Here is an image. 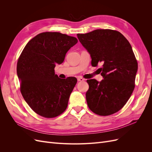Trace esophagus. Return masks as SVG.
<instances>
[{
  "label": "esophagus",
  "mask_w": 152,
  "mask_h": 152,
  "mask_svg": "<svg viewBox=\"0 0 152 152\" xmlns=\"http://www.w3.org/2000/svg\"><path fill=\"white\" fill-rule=\"evenodd\" d=\"M77 80L79 81V82H82V81H84V79H83V78H82V77H79L77 78Z\"/></svg>",
  "instance_id": "obj_1"
}]
</instances>
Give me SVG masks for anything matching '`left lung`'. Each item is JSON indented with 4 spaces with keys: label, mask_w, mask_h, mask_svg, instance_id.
I'll return each mask as SVG.
<instances>
[{
    "label": "left lung",
    "mask_w": 152,
    "mask_h": 152,
    "mask_svg": "<svg viewBox=\"0 0 152 152\" xmlns=\"http://www.w3.org/2000/svg\"><path fill=\"white\" fill-rule=\"evenodd\" d=\"M77 35L91 55L92 66L103 65L99 70L104 79L87 80L89 86L86 94L87 105L99 115L117 112L126 104L135 87L137 63L130 43L120 32L110 29Z\"/></svg>",
    "instance_id": "obj_1"
}]
</instances>
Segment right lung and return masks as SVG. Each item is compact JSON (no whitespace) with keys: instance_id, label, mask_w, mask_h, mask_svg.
Segmentation results:
<instances>
[{"instance_id":"1","label":"right lung","mask_w":152,"mask_h":152,"mask_svg":"<svg viewBox=\"0 0 152 152\" xmlns=\"http://www.w3.org/2000/svg\"><path fill=\"white\" fill-rule=\"evenodd\" d=\"M78 42L59 32H43L25 45L17 63L20 91L25 102L39 115L56 117L65 111L75 77L59 79L55 74L68 50Z\"/></svg>"}]
</instances>
